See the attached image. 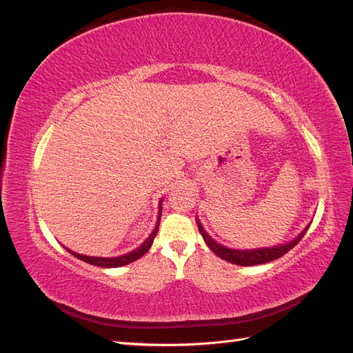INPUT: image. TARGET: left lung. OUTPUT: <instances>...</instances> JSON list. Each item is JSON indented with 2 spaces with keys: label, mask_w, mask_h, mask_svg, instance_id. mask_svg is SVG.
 <instances>
[{
  "label": "left lung",
  "mask_w": 353,
  "mask_h": 353,
  "mask_svg": "<svg viewBox=\"0 0 353 353\" xmlns=\"http://www.w3.org/2000/svg\"><path fill=\"white\" fill-rule=\"evenodd\" d=\"M199 231L201 234L203 240L208 244V248L215 253L216 256H219L221 259L231 262L234 265H240V266H252V265H261V263H266L281 258L283 254H285L288 250L293 249L294 245L302 240V237L306 234L307 228L311 227V222L301 231L297 237H294L293 240L283 243V244H276V245H271V248H258V249H232V248H227L221 243H218L216 240H213L209 234L206 232V230L203 228L201 222L199 219H196Z\"/></svg>",
  "instance_id": "obj_1"
}]
</instances>
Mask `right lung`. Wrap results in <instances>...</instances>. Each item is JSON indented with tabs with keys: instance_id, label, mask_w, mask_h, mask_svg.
Returning a JSON list of instances; mask_svg holds the SVG:
<instances>
[{
	"instance_id": "obj_1",
	"label": "right lung",
	"mask_w": 353,
	"mask_h": 353,
	"mask_svg": "<svg viewBox=\"0 0 353 353\" xmlns=\"http://www.w3.org/2000/svg\"><path fill=\"white\" fill-rule=\"evenodd\" d=\"M162 203H163V199L159 200V213H157V221H156V227L154 230L152 231L150 236H148L143 243L141 245H138L137 249H134L132 252H128L125 254H121V256H114V258H101V256H87V254H81V253H77L73 252L68 248H65L70 254H73L74 258H78L83 262L87 263H91V265H95V266H101V268H119V266H123V265H128L137 259H140L143 254H145L148 252V249L152 248L153 244V240L156 237V234L159 231V225H160V216H162Z\"/></svg>"
}]
</instances>
